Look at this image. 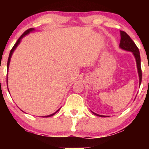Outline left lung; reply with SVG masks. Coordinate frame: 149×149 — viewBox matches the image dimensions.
<instances>
[{"mask_svg": "<svg viewBox=\"0 0 149 149\" xmlns=\"http://www.w3.org/2000/svg\"><path fill=\"white\" fill-rule=\"evenodd\" d=\"M120 47L121 49H125V50L130 51L132 52L134 54L135 59H136V66H137V70H138V73H139V85L141 83V58H140V53L139 50L138 49L137 46L136 45V44L134 43V42L131 39V38L127 35V33L125 31H120ZM93 113L95 115L97 116H101V117H106L105 116H101L99 114L95 113Z\"/></svg>", "mask_w": 149, "mask_h": 149, "instance_id": "1", "label": "left lung"}]
</instances>
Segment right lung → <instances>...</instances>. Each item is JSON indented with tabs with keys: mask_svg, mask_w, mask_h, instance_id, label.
I'll return each instance as SVG.
<instances>
[{
	"mask_svg": "<svg viewBox=\"0 0 149 149\" xmlns=\"http://www.w3.org/2000/svg\"><path fill=\"white\" fill-rule=\"evenodd\" d=\"M33 31H34V29H33V28H31V29H27L26 31L25 32H24V33L22 34V35L21 36H20L19 38V39H18V40H17V41L16 42V43L15 44L14 46H13V48H12L11 50H10V54H9V57H8V66H7V67H8V68H9L10 61V59H11L12 54H13V52H14V51H15V49H16V47H17V45H19V44L20 43V42H21V40H22V38H23L24 36H25L26 35H27V34H29V33L30 32ZM7 84H8V78H7ZM59 110H57V111H56L55 113H54L51 114V115H49V116H45V117L47 118V117H50V116H52L53 115H54V114H55L56 113L59 111Z\"/></svg>",
	"mask_w": 149,
	"mask_h": 149,
	"instance_id": "right-lung-1",
	"label": "right lung"
}]
</instances>
